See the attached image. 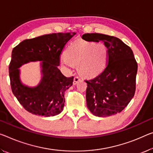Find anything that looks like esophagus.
Segmentation results:
<instances>
[{
    "label": "esophagus",
    "mask_w": 153,
    "mask_h": 153,
    "mask_svg": "<svg viewBox=\"0 0 153 153\" xmlns=\"http://www.w3.org/2000/svg\"><path fill=\"white\" fill-rule=\"evenodd\" d=\"M79 80H80V78H79V76H76L74 77V82H73V84H74V85H76V84L78 82Z\"/></svg>",
    "instance_id": "1"
}]
</instances>
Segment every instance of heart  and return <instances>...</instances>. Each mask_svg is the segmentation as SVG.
<instances>
[{"instance_id":"heart-1","label":"heart","mask_w":153,"mask_h":153,"mask_svg":"<svg viewBox=\"0 0 153 153\" xmlns=\"http://www.w3.org/2000/svg\"><path fill=\"white\" fill-rule=\"evenodd\" d=\"M61 59L65 66H78L79 74L86 77L98 76L105 69L108 59L107 48L101 43L85 40L72 43Z\"/></svg>"}]
</instances>
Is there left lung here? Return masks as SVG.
Segmentation results:
<instances>
[{
  "instance_id": "left-lung-1",
  "label": "left lung",
  "mask_w": 153,
  "mask_h": 153,
  "mask_svg": "<svg viewBox=\"0 0 153 153\" xmlns=\"http://www.w3.org/2000/svg\"><path fill=\"white\" fill-rule=\"evenodd\" d=\"M85 41L103 42L108 51V65L103 72L86 80L87 108L93 115L110 116L125 108L135 92L137 63L133 52L120 39L99 33L82 35Z\"/></svg>"
}]
</instances>
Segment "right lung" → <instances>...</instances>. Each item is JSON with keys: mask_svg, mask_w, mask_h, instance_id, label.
<instances>
[{"mask_svg": "<svg viewBox=\"0 0 153 153\" xmlns=\"http://www.w3.org/2000/svg\"><path fill=\"white\" fill-rule=\"evenodd\" d=\"M76 33H52L22 42L12 50L9 67L12 92L23 108L33 114L54 116L63 110L65 91L72 86L74 77L62 75L58 66L65 45ZM42 61V78L35 87L22 84L19 79L22 65Z\"/></svg>", "mask_w": 153, "mask_h": 153, "instance_id": "1", "label": "right lung"}]
</instances>
